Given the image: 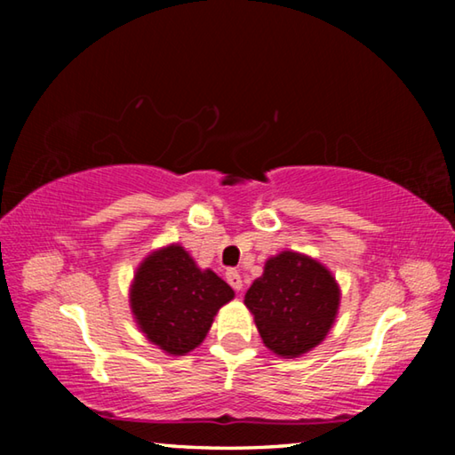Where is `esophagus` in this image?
<instances>
[{"label": "esophagus", "instance_id": "esophagus-1", "mask_svg": "<svg viewBox=\"0 0 455 455\" xmlns=\"http://www.w3.org/2000/svg\"><path fill=\"white\" fill-rule=\"evenodd\" d=\"M227 281L235 291H243V276H241V273L235 271V268L227 271Z\"/></svg>", "mask_w": 455, "mask_h": 455}]
</instances>
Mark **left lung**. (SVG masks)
<instances>
[{
    "instance_id": "left-lung-1",
    "label": "left lung",
    "mask_w": 455,
    "mask_h": 455,
    "mask_svg": "<svg viewBox=\"0 0 455 455\" xmlns=\"http://www.w3.org/2000/svg\"><path fill=\"white\" fill-rule=\"evenodd\" d=\"M341 303L333 273L317 259L281 251L267 259L263 275L244 295L265 347L292 359L325 341Z\"/></svg>"
}]
</instances>
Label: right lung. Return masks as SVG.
Listing matches in <instances>:
<instances>
[{"mask_svg":"<svg viewBox=\"0 0 455 455\" xmlns=\"http://www.w3.org/2000/svg\"><path fill=\"white\" fill-rule=\"evenodd\" d=\"M128 299L144 337L179 357L204 341L235 291L211 268H200L184 246L166 244L138 265Z\"/></svg>","mask_w":455,"mask_h":455,"instance_id":"obj_1","label":"right lung"}]
</instances>
